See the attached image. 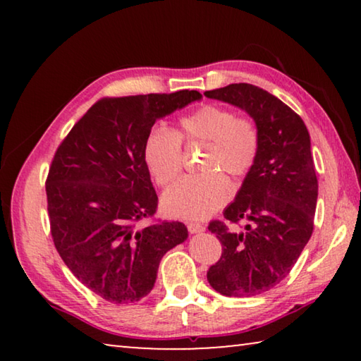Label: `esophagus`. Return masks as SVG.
Returning <instances> with one entry per match:
<instances>
[{"instance_id":"obj_1","label":"esophagus","mask_w":361,"mask_h":361,"mask_svg":"<svg viewBox=\"0 0 361 361\" xmlns=\"http://www.w3.org/2000/svg\"><path fill=\"white\" fill-rule=\"evenodd\" d=\"M188 231L191 232V234H200V232L205 231V226L200 223H188Z\"/></svg>"}]
</instances>
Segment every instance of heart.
I'll list each match as a JSON object with an SVG mask.
<instances>
[{"instance_id":"obj_1","label":"heart","mask_w":361,"mask_h":361,"mask_svg":"<svg viewBox=\"0 0 361 361\" xmlns=\"http://www.w3.org/2000/svg\"><path fill=\"white\" fill-rule=\"evenodd\" d=\"M181 142L205 143L202 169L209 172L188 175L164 194L167 215L181 219H204L228 202L231 185L221 173L247 175L259 152V133L250 119L235 118L223 106L205 105L183 116L178 130L156 126L143 145L146 167L159 186L176 180L183 166Z\"/></svg>"}]
</instances>
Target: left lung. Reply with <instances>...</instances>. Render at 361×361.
<instances>
[{
    "label": "left lung",
    "instance_id": "8db88e82",
    "mask_svg": "<svg viewBox=\"0 0 361 361\" xmlns=\"http://www.w3.org/2000/svg\"><path fill=\"white\" fill-rule=\"evenodd\" d=\"M204 95L240 108L259 133L255 166L223 212L229 221L247 224L242 232L221 221L209 224L223 253L207 272L212 288L224 296H256L288 276L312 235L319 181L310 137L288 105L253 84H229Z\"/></svg>",
    "mask_w": 361,
    "mask_h": 361
}]
</instances>
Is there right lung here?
Instances as JSON below:
<instances>
[{
  "mask_svg": "<svg viewBox=\"0 0 361 361\" xmlns=\"http://www.w3.org/2000/svg\"><path fill=\"white\" fill-rule=\"evenodd\" d=\"M202 99L197 90L102 99L59 146L46 181L51 234L79 282L114 304L152 290L162 256L188 228L152 216L157 194L143 157L157 119Z\"/></svg>",
  "mask_w": 361,
  "mask_h": 361,
  "instance_id": "right-lung-1",
  "label": "right lung"
}]
</instances>
